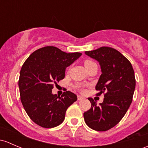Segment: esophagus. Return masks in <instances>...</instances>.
Segmentation results:
<instances>
[{"label": "esophagus", "instance_id": "esophagus-1", "mask_svg": "<svg viewBox=\"0 0 148 148\" xmlns=\"http://www.w3.org/2000/svg\"><path fill=\"white\" fill-rule=\"evenodd\" d=\"M84 99V98L82 97V96H79H79H77V99H78V101H80V100H82V99Z\"/></svg>", "mask_w": 148, "mask_h": 148}]
</instances>
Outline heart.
<instances>
[{
  "label": "heart",
  "instance_id": "b5f03b06",
  "mask_svg": "<svg viewBox=\"0 0 148 148\" xmlns=\"http://www.w3.org/2000/svg\"><path fill=\"white\" fill-rule=\"evenodd\" d=\"M93 64H95L94 62L91 61V60H86V61L84 62V65L86 67H87V66H90V65ZM76 87H77V88H78L79 90H80V91H83V88H82V86H81V85H77L76 86Z\"/></svg>",
  "mask_w": 148,
  "mask_h": 148
}]
</instances>
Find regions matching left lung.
Here are the masks:
<instances>
[{
  "instance_id": "8db88e82",
  "label": "left lung",
  "mask_w": 148,
  "mask_h": 148,
  "mask_svg": "<svg viewBox=\"0 0 148 148\" xmlns=\"http://www.w3.org/2000/svg\"><path fill=\"white\" fill-rule=\"evenodd\" d=\"M85 54L99 62L102 74L96 90L99 96L104 94V99L97 105L88 98L91 106L84 118L90 128L106 131L119 123L131 104L136 87L134 70L126 57L112 47H101Z\"/></svg>"
}]
</instances>
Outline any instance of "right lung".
<instances>
[{
	"mask_svg": "<svg viewBox=\"0 0 148 148\" xmlns=\"http://www.w3.org/2000/svg\"><path fill=\"white\" fill-rule=\"evenodd\" d=\"M82 54L47 46L32 52L24 62L18 81L21 100L37 125L45 128L60 125L67 108L77 100V95L71 91L60 96L52 94V89L54 84L64 78L66 68Z\"/></svg>",
	"mask_w": 148,
	"mask_h": 148,
	"instance_id": "right-lung-1",
	"label": "right lung"
}]
</instances>
